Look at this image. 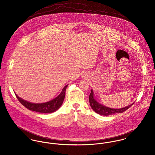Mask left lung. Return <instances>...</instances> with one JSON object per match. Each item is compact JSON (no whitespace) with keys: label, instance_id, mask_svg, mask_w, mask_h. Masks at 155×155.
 <instances>
[{"label":"left lung","instance_id":"left-lung-1","mask_svg":"<svg viewBox=\"0 0 155 155\" xmlns=\"http://www.w3.org/2000/svg\"><path fill=\"white\" fill-rule=\"evenodd\" d=\"M89 101L90 106L93 109V110L96 113L102 115V116H109L113 114L118 113H123L127 110L129 107H130L134 103L128 106H126L125 107H123L121 109H113V108H110L106 106H103L102 104H101L96 101V99L94 98V92L93 90L91 89V94L89 96Z\"/></svg>","mask_w":155,"mask_h":155}]
</instances>
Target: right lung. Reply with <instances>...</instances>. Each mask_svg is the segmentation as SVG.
Returning <instances> with one entry per match:
<instances>
[{
    "instance_id": "right-lung-1",
    "label": "right lung",
    "mask_w": 155,
    "mask_h": 155,
    "mask_svg": "<svg viewBox=\"0 0 155 155\" xmlns=\"http://www.w3.org/2000/svg\"><path fill=\"white\" fill-rule=\"evenodd\" d=\"M68 85L62 89L58 96L51 101L45 103H35L26 101L20 97L17 94L16 97L24 106L30 110L42 113H51L58 110L63 104L66 95V90Z\"/></svg>"
}]
</instances>
